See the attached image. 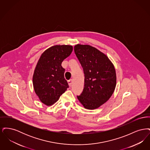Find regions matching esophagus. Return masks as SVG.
I'll list each match as a JSON object with an SVG mask.
<instances>
[{
  "mask_svg": "<svg viewBox=\"0 0 150 150\" xmlns=\"http://www.w3.org/2000/svg\"><path fill=\"white\" fill-rule=\"evenodd\" d=\"M68 83H69V86H72V80L71 79V80H69V81H68Z\"/></svg>",
  "mask_w": 150,
  "mask_h": 150,
  "instance_id": "1",
  "label": "esophagus"
}]
</instances>
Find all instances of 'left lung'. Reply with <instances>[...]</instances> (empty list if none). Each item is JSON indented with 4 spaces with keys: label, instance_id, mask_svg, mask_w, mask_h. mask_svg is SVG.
Instances as JSON below:
<instances>
[{
    "label": "left lung",
    "instance_id": "8db88e82",
    "mask_svg": "<svg viewBox=\"0 0 150 150\" xmlns=\"http://www.w3.org/2000/svg\"><path fill=\"white\" fill-rule=\"evenodd\" d=\"M74 51L85 76L83 91L77 98L85 108L96 109L106 103L114 92V66L105 53L91 45L78 44L74 46Z\"/></svg>",
    "mask_w": 150,
    "mask_h": 150
}]
</instances>
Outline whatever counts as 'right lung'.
Wrapping results in <instances>:
<instances>
[{
    "label": "right lung",
    "instance_id": "1",
    "mask_svg": "<svg viewBox=\"0 0 150 150\" xmlns=\"http://www.w3.org/2000/svg\"><path fill=\"white\" fill-rule=\"evenodd\" d=\"M70 45H55L45 50L39 58L33 76L36 94L44 105L55 103L69 88L61 64L72 52Z\"/></svg>",
    "mask_w": 150,
    "mask_h": 150
}]
</instances>
